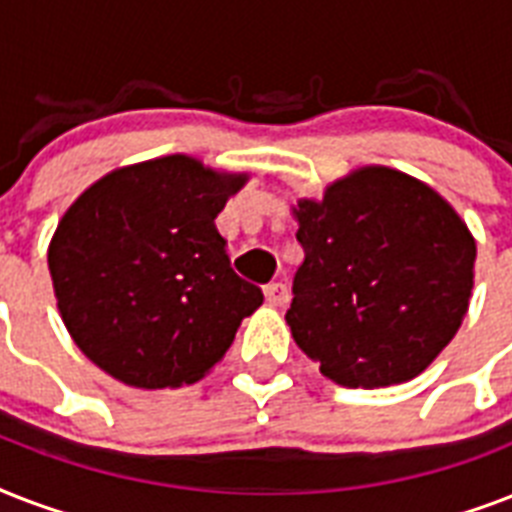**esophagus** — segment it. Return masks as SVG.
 <instances>
[{"label":"esophagus","mask_w":512,"mask_h":512,"mask_svg":"<svg viewBox=\"0 0 512 512\" xmlns=\"http://www.w3.org/2000/svg\"><path fill=\"white\" fill-rule=\"evenodd\" d=\"M265 300H268L271 305H276V308H284V305L289 303L287 284H281V281L268 284V287H265Z\"/></svg>","instance_id":"obj_1"}]
</instances>
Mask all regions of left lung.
Returning a JSON list of instances; mask_svg holds the SVG:
<instances>
[{
	"instance_id": "1",
	"label": "left lung",
	"mask_w": 512,
	"mask_h": 512,
	"mask_svg": "<svg viewBox=\"0 0 512 512\" xmlns=\"http://www.w3.org/2000/svg\"><path fill=\"white\" fill-rule=\"evenodd\" d=\"M305 252L287 324L324 377L382 388L417 377L468 313L476 241L420 180L364 167L295 209Z\"/></svg>"
}]
</instances>
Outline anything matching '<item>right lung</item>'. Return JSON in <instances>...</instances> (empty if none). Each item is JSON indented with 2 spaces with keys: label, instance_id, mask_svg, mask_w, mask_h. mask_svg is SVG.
<instances>
[{
  "label": "right lung",
  "instance_id": "add662e5",
  "mask_svg": "<svg viewBox=\"0 0 512 512\" xmlns=\"http://www.w3.org/2000/svg\"><path fill=\"white\" fill-rule=\"evenodd\" d=\"M244 175L175 154L100 177L68 207L47 263L92 364L135 388L201 380L263 289L236 276L215 217Z\"/></svg>",
  "mask_w": 512,
  "mask_h": 512
}]
</instances>
